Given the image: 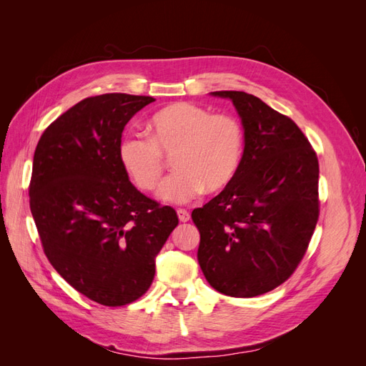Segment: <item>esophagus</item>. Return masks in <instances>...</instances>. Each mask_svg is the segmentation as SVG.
<instances>
[{
  "label": "esophagus",
  "instance_id": "1",
  "mask_svg": "<svg viewBox=\"0 0 366 366\" xmlns=\"http://www.w3.org/2000/svg\"><path fill=\"white\" fill-rule=\"evenodd\" d=\"M177 215H179V219L182 221V223H186V221H189V218H191L189 212H187V210H184V209L177 210Z\"/></svg>",
  "mask_w": 366,
  "mask_h": 366
}]
</instances>
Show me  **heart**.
<instances>
[{
    "mask_svg": "<svg viewBox=\"0 0 366 366\" xmlns=\"http://www.w3.org/2000/svg\"><path fill=\"white\" fill-rule=\"evenodd\" d=\"M151 137L128 134L119 145V159L142 191H152L172 157L175 172L166 179L159 198L183 204L203 189H223L234 179L242 156V131L229 116L212 114L189 102L162 108L149 120Z\"/></svg>",
    "mask_w": 366,
    "mask_h": 366,
    "instance_id": "b5f03b06",
    "label": "heart"
}]
</instances>
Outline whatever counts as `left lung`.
<instances>
[{
    "label": "left lung",
    "mask_w": 366,
    "mask_h": 366,
    "mask_svg": "<svg viewBox=\"0 0 366 366\" xmlns=\"http://www.w3.org/2000/svg\"><path fill=\"white\" fill-rule=\"evenodd\" d=\"M210 94L234 104L244 151L224 189L192 210L197 258L217 292L253 297L289 280L304 257L319 217V163L295 122L259 97Z\"/></svg>",
    "instance_id": "left-lung-1"
}]
</instances>
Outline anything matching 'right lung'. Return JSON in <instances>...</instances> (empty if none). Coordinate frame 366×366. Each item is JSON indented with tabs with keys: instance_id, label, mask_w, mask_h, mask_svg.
<instances>
[{
	"instance_id": "obj_1",
	"label": "right lung",
	"mask_w": 366,
	"mask_h": 366,
	"mask_svg": "<svg viewBox=\"0 0 366 366\" xmlns=\"http://www.w3.org/2000/svg\"><path fill=\"white\" fill-rule=\"evenodd\" d=\"M156 99L86 97L44 131L33 156L30 210L50 264L107 307L151 287L156 258L179 217L137 191L119 159L129 119Z\"/></svg>"
}]
</instances>
